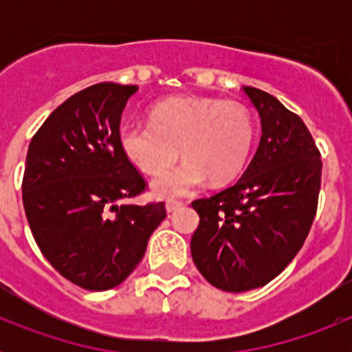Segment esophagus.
I'll use <instances>...</instances> for the list:
<instances>
[{"instance_id":"1","label":"esophagus","mask_w":352,"mask_h":352,"mask_svg":"<svg viewBox=\"0 0 352 352\" xmlns=\"http://www.w3.org/2000/svg\"><path fill=\"white\" fill-rule=\"evenodd\" d=\"M182 206H183V203H179V201H167V203H166L167 213H173V211L179 210Z\"/></svg>"}]
</instances>
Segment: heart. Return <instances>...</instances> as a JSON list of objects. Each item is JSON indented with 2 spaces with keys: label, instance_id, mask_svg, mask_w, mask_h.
I'll return each instance as SVG.
<instances>
[{
  "label": "heart",
  "instance_id": "obj_1",
  "mask_svg": "<svg viewBox=\"0 0 352 352\" xmlns=\"http://www.w3.org/2000/svg\"><path fill=\"white\" fill-rule=\"evenodd\" d=\"M151 123L129 121L118 139L125 157L146 174H158L177 160L186 162L151 182L155 195L183 197L203 186L231 182L241 173L254 142V121L241 104L204 96H170L149 111Z\"/></svg>",
  "mask_w": 352,
  "mask_h": 352
}]
</instances>
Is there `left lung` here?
Returning <instances> with one entry per match:
<instances>
[{"mask_svg": "<svg viewBox=\"0 0 352 352\" xmlns=\"http://www.w3.org/2000/svg\"><path fill=\"white\" fill-rule=\"evenodd\" d=\"M261 118L259 146L241 178L192 208L190 241L201 275L227 292L263 287L280 275L309 234L322 162L300 116L263 89L243 86Z\"/></svg>", "mask_w": 352, "mask_h": 352, "instance_id": "obj_1", "label": "left lung"}]
</instances>
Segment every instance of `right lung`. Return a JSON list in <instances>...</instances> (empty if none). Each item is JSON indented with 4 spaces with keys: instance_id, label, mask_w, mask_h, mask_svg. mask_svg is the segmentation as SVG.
Wrapping results in <instances>:
<instances>
[{
    "instance_id": "add662e5",
    "label": "right lung",
    "mask_w": 352,
    "mask_h": 352,
    "mask_svg": "<svg viewBox=\"0 0 352 352\" xmlns=\"http://www.w3.org/2000/svg\"><path fill=\"white\" fill-rule=\"evenodd\" d=\"M138 89L98 82L72 95L28 148L23 203L33 238L56 272L88 291L125 280L166 219L164 203H125L146 186L118 139Z\"/></svg>"
}]
</instances>
